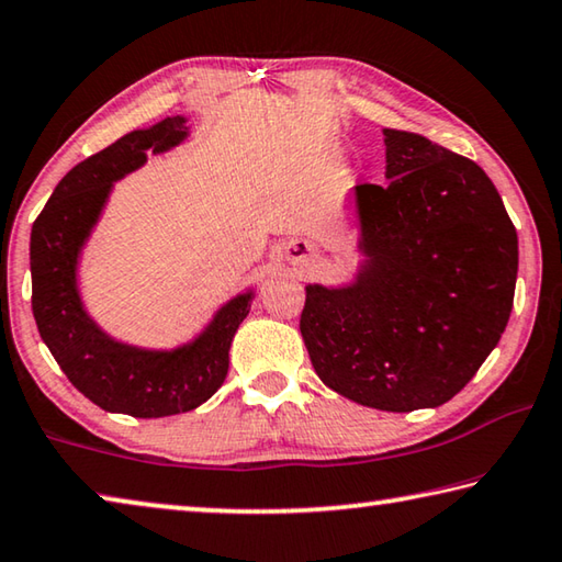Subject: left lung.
I'll list each match as a JSON object with an SVG mask.
<instances>
[{"label": "left lung", "instance_id": "left-lung-1", "mask_svg": "<svg viewBox=\"0 0 562 562\" xmlns=\"http://www.w3.org/2000/svg\"><path fill=\"white\" fill-rule=\"evenodd\" d=\"M386 183L355 188L361 260L307 284L300 317L331 392L382 412L449 402L496 349L513 310L518 235L481 166L384 128Z\"/></svg>", "mask_w": 562, "mask_h": 562}]
</instances>
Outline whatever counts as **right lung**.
<instances>
[{
	"mask_svg": "<svg viewBox=\"0 0 562 562\" xmlns=\"http://www.w3.org/2000/svg\"><path fill=\"white\" fill-rule=\"evenodd\" d=\"M186 116H168L131 131L81 160L54 188L32 225V310L44 345L79 392L111 414L173 416L207 402L223 386L231 345L250 315L255 290L227 300L198 335L173 349H148L111 337L89 315L79 290V262L101 221L113 183L150 156L188 138Z\"/></svg>",
	"mask_w": 562,
	"mask_h": 562,
	"instance_id": "right-lung-1",
	"label": "right lung"
}]
</instances>
